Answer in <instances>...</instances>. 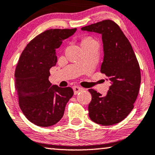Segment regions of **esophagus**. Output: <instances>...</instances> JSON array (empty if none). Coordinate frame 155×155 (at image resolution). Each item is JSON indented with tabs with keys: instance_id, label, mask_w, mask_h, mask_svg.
Returning <instances> with one entry per match:
<instances>
[{
	"instance_id": "obj_1",
	"label": "esophagus",
	"mask_w": 155,
	"mask_h": 155,
	"mask_svg": "<svg viewBox=\"0 0 155 155\" xmlns=\"http://www.w3.org/2000/svg\"><path fill=\"white\" fill-rule=\"evenodd\" d=\"M73 89L74 90V93H75V94H77L78 93L81 92V91L83 90V88L80 87H79V86H73Z\"/></svg>"
}]
</instances>
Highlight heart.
<instances>
[{
	"label": "heart",
	"instance_id": "1",
	"mask_svg": "<svg viewBox=\"0 0 155 155\" xmlns=\"http://www.w3.org/2000/svg\"><path fill=\"white\" fill-rule=\"evenodd\" d=\"M94 40L92 39V37H84L83 39H82V44H87V43H90V42H92V41H94Z\"/></svg>",
	"mask_w": 155,
	"mask_h": 155
}]
</instances>
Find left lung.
<instances>
[{
	"label": "left lung",
	"instance_id": "8db88e82",
	"mask_svg": "<svg viewBox=\"0 0 155 155\" xmlns=\"http://www.w3.org/2000/svg\"><path fill=\"white\" fill-rule=\"evenodd\" d=\"M81 29L101 35L104 59L101 72L111 83L105 97L89 90L92 97L88 106L89 116L92 121L103 126L116 124L134 107L141 82L139 63L128 39L112 20H103Z\"/></svg>",
	"mask_w": 155,
	"mask_h": 155
}]
</instances>
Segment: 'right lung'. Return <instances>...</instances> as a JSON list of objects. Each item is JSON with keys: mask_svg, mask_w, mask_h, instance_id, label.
<instances>
[{"mask_svg": "<svg viewBox=\"0 0 155 155\" xmlns=\"http://www.w3.org/2000/svg\"><path fill=\"white\" fill-rule=\"evenodd\" d=\"M77 29H51L27 44L20 57L15 73V89L22 113L32 124L49 127L64 114L73 97L71 87H60L48 80L51 68L56 65V50Z\"/></svg>", "mask_w": 155, "mask_h": 155, "instance_id": "add662e5", "label": "right lung"}]
</instances>
